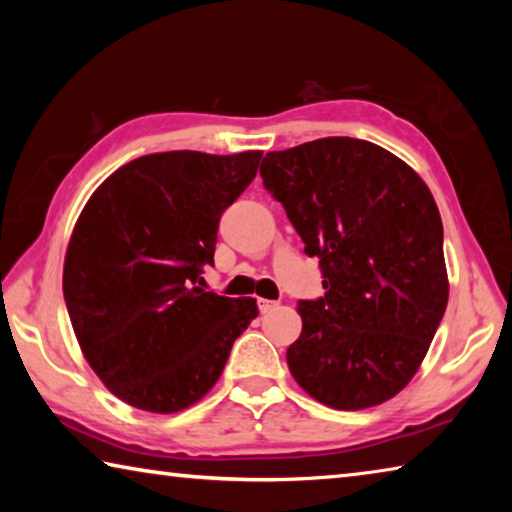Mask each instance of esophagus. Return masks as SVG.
Masks as SVG:
<instances>
[{
    "label": "esophagus",
    "mask_w": 512,
    "mask_h": 512,
    "mask_svg": "<svg viewBox=\"0 0 512 512\" xmlns=\"http://www.w3.org/2000/svg\"><path fill=\"white\" fill-rule=\"evenodd\" d=\"M277 305H280V302L266 300V298H257V307H259V311H262V314H268V311H273Z\"/></svg>",
    "instance_id": "esophagus-1"
}]
</instances>
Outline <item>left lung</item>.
I'll return each mask as SVG.
<instances>
[{"label":"left lung","instance_id":"left-lung-1","mask_svg":"<svg viewBox=\"0 0 512 512\" xmlns=\"http://www.w3.org/2000/svg\"><path fill=\"white\" fill-rule=\"evenodd\" d=\"M259 173L318 257L325 296L302 300L287 363L320 404L359 411L409 384L443 320V221L409 164L354 137L271 151Z\"/></svg>","mask_w":512,"mask_h":512}]
</instances>
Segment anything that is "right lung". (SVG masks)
I'll list each match as a JSON object with an SVG mask.
<instances>
[{"label": "right lung", "mask_w": 512, "mask_h": 512, "mask_svg": "<svg viewBox=\"0 0 512 512\" xmlns=\"http://www.w3.org/2000/svg\"><path fill=\"white\" fill-rule=\"evenodd\" d=\"M259 160L262 151L142 155L85 203L65 253V305L85 361L121 402L149 413L196 404L257 318L255 298L196 282Z\"/></svg>", "instance_id": "obj_1"}]
</instances>
